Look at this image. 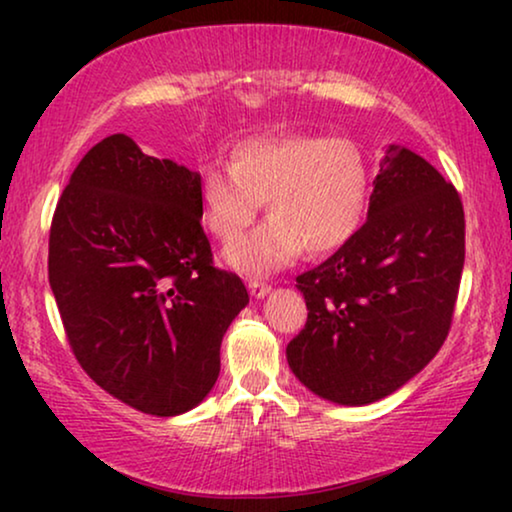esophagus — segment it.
<instances>
[{
  "label": "esophagus",
  "mask_w": 512,
  "mask_h": 512,
  "mask_svg": "<svg viewBox=\"0 0 512 512\" xmlns=\"http://www.w3.org/2000/svg\"><path fill=\"white\" fill-rule=\"evenodd\" d=\"M249 291L254 293V296L261 298V296H265V293H268V284L261 282V279H251V282H249Z\"/></svg>",
  "instance_id": "esophagus-1"
}]
</instances>
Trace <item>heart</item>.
<instances>
[{"label": "heart", "instance_id": "b5f03b06", "mask_svg": "<svg viewBox=\"0 0 512 512\" xmlns=\"http://www.w3.org/2000/svg\"><path fill=\"white\" fill-rule=\"evenodd\" d=\"M345 191L338 181L321 172H307L303 181L286 188L282 198L272 200L265 212V226L303 235L314 216H326L342 205Z\"/></svg>", "mask_w": 512, "mask_h": 512}]
</instances>
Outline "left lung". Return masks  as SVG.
<instances>
[{"label":"left lung","instance_id":"left-lung-1","mask_svg":"<svg viewBox=\"0 0 512 512\" xmlns=\"http://www.w3.org/2000/svg\"><path fill=\"white\" fill-rule=\"evenodd\" d=\"M200 219V174L123 132L81 158L53 214L48 282L76 361L146 415L205 401L249 303L242 279L214 268Z\"/></svg>","mask_w":512,"mask_h":512}]
</instances>
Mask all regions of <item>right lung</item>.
I'll return each mask as SVG.
<instances>
[{
	"mask_svg": "<svg viewBox=\"0 0 512 512\" xmlns=\"http://www.w3.org/2000/svg\"><path fill=\"white\" fill-rule=\"evenodd\" d=\"M464 270V207L450 181L389 144L366 223L296 277L305 328L286 347L300 384L324 401L368 405L412 380L450 333Z\"/></svg>",
	"mask_w": 512,
	"mask_h": 512,
	"instance_id": "obj_1",
	"label": "right lung"
}]
</instances>
